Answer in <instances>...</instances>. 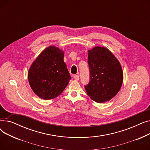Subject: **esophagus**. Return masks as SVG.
I'll return each instance as SVG.
<instances>
[{"instance_id": "1", "label": "esophagus", "mask_w": 150, "mask_h": 150, "mask_svg": "<svg viewBox=\"0 0 150 150\" xmlns=\"http://www.w3.org/2000/svg\"><path fill=\"white\" fill-rule=\"evenodd\" d=\"M74 78L76 80H79V76H78V75H76L74 76Z\"/></svg>"}]
</instances>
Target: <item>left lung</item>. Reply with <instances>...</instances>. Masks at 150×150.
Instances as JSON below:
<instances>
[{
	"label": "left lung",
	"instance_id": "8db88e82",
	"mask_svg": "<svg viewBox=\"0 0 150 150\" xmlns=\"http://www.w3.org/2000/svg\"><path fill=\"white\" fill-rule=\"evenodd\" d=\"M90 81L85 86L89 97L98 103L109 101L119 92L123 80L120 62L105 47L88 50Z\"/></svg>",
	"mask_w": 150,
	"mask_h": 150
}]
</instances>
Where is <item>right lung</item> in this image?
Segmentation results:
<instances>
[{"instance_id": "right-lung-1", "label": "right lung", "mask_w": 150, "mask_h": 150, "mask_svg": "<svg viewBox=\"0 0 150 150\" xmlns=\"http://www.w3.org/2000/svg\"><path fill=\"white\" fill-rule=\"evenodd\" d=\"M64 52L49 46L38 55L28 72L31 88L39 98L51 100L63 92L71 79L64 62Z\"/></svg>"}]
</instances>
